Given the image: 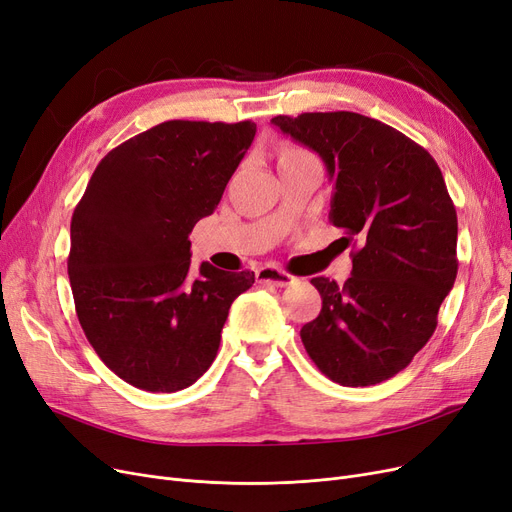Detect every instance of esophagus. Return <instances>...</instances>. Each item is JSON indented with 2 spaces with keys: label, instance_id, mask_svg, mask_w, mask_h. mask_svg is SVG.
<instances>
[{
  "label": "esophagus",
  "instance_id": "34e87169",
  "mask_svg": "<svg viewBox=\"0 0 512 512\" xmlns=\"http://www.w3.org/2000/svg\"><path fill=\"white\" fill-rule=\"evenodd\" d=\"M257 282H263V285H272V287H289L295 282V276H291L289 272L280 268L266 266L257 272Z\"/></svg>",
  "mask_w": 512,
  "mask_h": 512
}]
</instances>
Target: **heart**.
<instances>
[{
	"mask_svg": "<svg viewBox=\"0 0 512 512\" xmlns=\"http://www.w3.org/2000/svg\"><path fill=\"white\" fill-rule=\"evenodd\" d=\"M289 154H304V151H301V149H287L282 156H289Z\"/></svg>",
	"mask_w": 512,
	"mask_h": 512,
	"instance_id": "1",
	"label": "heart"
}]
</instances>
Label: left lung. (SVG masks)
Masks as SVG:
<instances>
[{
    "instance_id": "8db88e82",
    "label": "left lung",
    "mask_w": 512,
    "mask_h": 512,
    "mask_svg": "<svg viewBox=\"0 0 512 512\" xmlns=\"http://www.w3.org/2000/svg\"><path fill=\"white\" fill-rule=\"evenodd\" d=\"M272 124L323 158L333 185L329 219L346 246L358 244L344 287L312 278L323 310L301 327V342L329 380L380 384L426 346L456 282L458 215L441 168L403 132L354 111L276 116Z\"/></svg>"
}]
</instances>
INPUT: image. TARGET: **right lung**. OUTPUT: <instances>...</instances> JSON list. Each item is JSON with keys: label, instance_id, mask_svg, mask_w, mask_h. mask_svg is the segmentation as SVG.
Returning <instances> with one entry per match:
<instances>
[{"label": "right lung", "instance_id": "1", "mask_svg": "<svg viewBox=\"0 0 512 512\" xmlns=\"http://www.w3.org/2000/svg\"><path fill=\"white\" fill-rule=\"evenodd\" d=\"M255 122L170 120L111 149L71 217L67 272L80 325L130 386L177 392L215 361L232 301L255 274L192 266L189 234L211 215Z\"/></svg>", "mask_w": 512, "mask_h": 512}]
</instances>
